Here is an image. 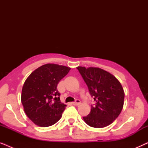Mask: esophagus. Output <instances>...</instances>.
Returning a JSON list of instances; mask_svg holds the SVG:
<instances>
[{
  "label": "esophagus",
  "instance_id": "obj_1",
  "mask_svg": "<svg viewBox=\"0 0 148 148\" xmlns=\"http://www.w3.org/2000/svg\"><path fill=\"white\" fill-rule=\"evenodd\" d=\"M81 104V101L79 100H77H77L75 101V102H72V104H73V105H75V106H77V105H79Z\"/></svg>",
  "mask_w": 148,
  "mask_h": 148
}]
</instances>
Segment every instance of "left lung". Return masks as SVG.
Returning a JSON list of instances; mask_svg holds the SVG:
<instances>
[{
    "instance_id": "8db88e82",
    "label": "left lung",
    "mask_w": 148,
    "mask_h": 148,
    "mask_svg": "<svg viewBox=\"0 0 148 148\" xmlns=\"http://www.w3.org/2000/svg\"><path fill=\"white\" fill-rule=\"evenodd\" d=\"M88 86L95 104L88 116L83 117L89 126L103 128L110 125L120 114L124 104L125 93L114 75L98 67H77Z\"/></svg>"
}]
</instances>
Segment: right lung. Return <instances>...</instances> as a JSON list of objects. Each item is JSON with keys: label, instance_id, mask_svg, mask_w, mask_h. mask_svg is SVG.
<instances>
[{"label": "right lung", "instance_id": "obj_1", "mask_svg": "<svg viewBox=\"0 0 148 148\" xmlns=\"http://www.w3.org/2000/svg\"><path fill=\"white\" fill-rule=\"evenodd\" d=\"M71 69L56 64H46L34 71L24 83L21 100L24 111L38 126L55 124L66 105L60 100L57 85Z\"/></svg>", "mask_w": 148, "mask_h": 148}]
</instances>
